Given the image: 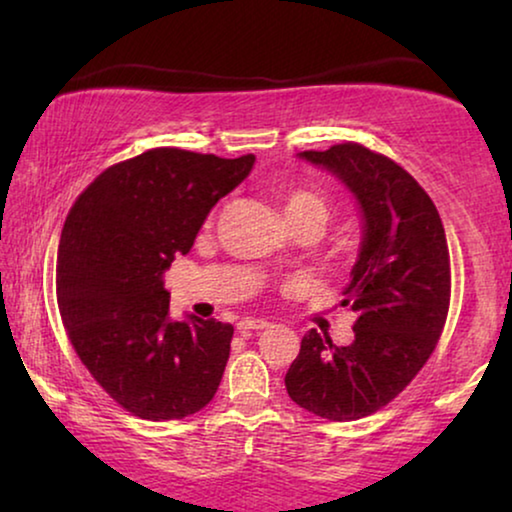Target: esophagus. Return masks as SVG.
Instances as JSON below:
<instances>
[{
    "label": "esophagus",
    "instance_id": "obj_1",
    "mask_svg": "<svg viewBox=\"0 0 512 512\" xmlns=\"http://www.w3.org/2000/svg\"><path fill=\"white\" fill-rule=\"evenodd\" d=\"M270 324L268 321H263V319H242L240 324H237V331L240 333H251V331H263V328H268Z\"/></svg>",
    "mask_w": 512,
    "mask_h": 512
}]
</instances>
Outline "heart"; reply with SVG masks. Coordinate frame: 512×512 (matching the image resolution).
<instances>
[{
    "label": "heart",
    "mask_w": 512,
    "mask_h": 512,
    "mask_svg": "<svg viewBox=\"0 0 512 512\" xmlns=\"http://www.w3.org/2000/svg\"><path fill=\"white\" fill-rule=\"evenodd\" d=\"M279 205H282L286 223L312 219L324 228L326 221L331 219V205H328L324 195L305 191V188H289V191H282V195H279Z\"/></svg>",
    "instance_id": "heart-1"
}]
</instances>
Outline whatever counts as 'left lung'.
I'll use <instances>...</instances> for the list:
<instances>
[{
    "label": "left lung",
    "mask_w": 512,
    "mask_h": 512,
    "mask_svg": "<svg viewBox=\"0 0 512 512\" xmlns=\"http://www.w3.org/2000/svg\"><path fill=\"white\" fill-rule=\"evenodd\" d=\"M300 156L356 195L363 242L342 300L356 312L354 342L338 347L312 328L284 382L300 408L352 422L394 401L436 349L450 310V251L429 193L391 158L356 142Z\"/></svg>",
    "instance_id": "8db88e82"
}]
</instances>
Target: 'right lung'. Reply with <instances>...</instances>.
<instances>
[{
    "label": "right lung",
    "mask_w": 512,
    "mask_h": 512,
    "mask_svg": "<svg viewBox=\"0 0 512 512\" xmlns=\"http://www.w3.org/2000/svg\"><path fill=\"white\" fill-rule=\"evenodd\" d=\"M254 160L160 146L107 167L69 209L55 268L62 324L93 380L135 417L184 419L219 389L233 326L170 321L163 272Z\"/></svg>",
    "instance_id": "1"
}]
</instances>
